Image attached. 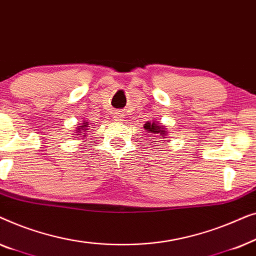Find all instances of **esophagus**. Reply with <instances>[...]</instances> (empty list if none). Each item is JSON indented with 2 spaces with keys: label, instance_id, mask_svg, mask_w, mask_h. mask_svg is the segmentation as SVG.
Listing matches in <instances>:
<instances>
[{
  "label": "esophagus",
  "instance_id": "34e87169",
  "mask_svg": "<svg viewBox=\"0 0 256 256\" xmlns=\"http://www.w3.org/2000/svg\"><path fill=\"white\" fill-rule=\"evenodd\" d=\"M122 116H124V114H122V113H120V112H118V113H116V115H115V120H116V121L121 120Z\"/></svg>",
  "mask_w": 256,
  "mask_h": 256
}]
</instances>
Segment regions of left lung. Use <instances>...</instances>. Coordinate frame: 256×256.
I'll return each instance as SVG.
<instances>
[{
	"label": "left lung",
	"instance_id": "left-lung-1",
	"mask_svg": "<svg viewBox=\"0 0 256 256\" xmlns=\"http://www.w3.org/2000/svg\"><path fill=\"white\" fill-rule=\"evenodd\" d=\"M144 128L148 130L146 132H152V138L166 136V130H164V128L160 127L158 124H155V122H152V124H146Z\"/></svg>",
	"mask_w": 256,
	"mask_h": 256
}]
</instances>
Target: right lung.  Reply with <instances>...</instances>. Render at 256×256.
Returning a JSON list of instances; mask_svg holds the SVG:
<instances>
[{"instance_id":"add662e5","label":"right lung","mask_w":256,"mask_h":256,"mask_svg":"<svg viewBox=\"0 0 256 256\" xmlns=\"http://www.w3.org/2000/svg\"><path fill=\"white\" fill-rule=\"evenodd\" d=\"M87 127H90V126H87V122H85V124H82V126H79L78 129H76V132H78V134H76V135L85 134V132L88 130V128H87Z\"/></svg>"}]
</instances>
